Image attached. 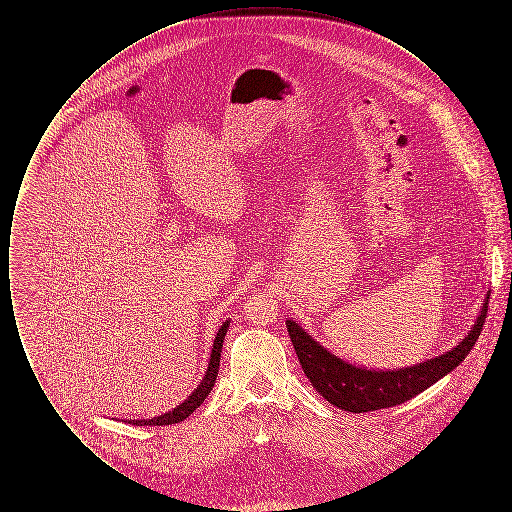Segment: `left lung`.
I'll list each match as a JSON object with an SVG mask.
<instances>
[{"label":"left lung","mask_w":512,"mask_h":512,"mask_svg":"<svg viewBox=\"0 0 512 512\" xmlns=\"http://www.w3.org/2000/svg\"><path fill=\"white\" fill-rule=\"evenodd\" d=\"M487 299L476 324L457 347L426 363L397 370H366L365 366L349 365L326 351L293 320H286V326L301 368L313 388L334 407L349 413H368L413 399L461 365L484 328Z\"/></svg>","instance_id":"8db88e82"}]
</instances>
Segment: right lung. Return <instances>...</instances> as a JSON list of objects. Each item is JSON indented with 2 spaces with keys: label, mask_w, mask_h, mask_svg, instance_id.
I'll return each instance as SVG.
<instances>
[{
  "label": "right lung",
  "mask_w": 512,
  "mask_h": 512,
  "mask_svg": "<svg viewBox=\"0 0 512 512\" xmlns=\"http://www.w3.org/2000/svg\"><path fill=\"white\" fill-rule=\"evenodd\" d=\"M3 249V245H1ZM226 330H228V322H224L217 332V338L213 343V351H211V359H209V366H207V372L201 380V384L197 386V390L182 403L178 405L174 411L169 413L161 414V416H155V418H146V420H128L130 424H136V426H167V424H176V422H182L184 418H188L190 414L194 413L195 409L205 401V397L211 393L213 386H215V380H217V374H219L220 365V351H222V341L226 336Z\"/></svg>",
  "instance_id": "right-lung-1"
}]
</instances>
